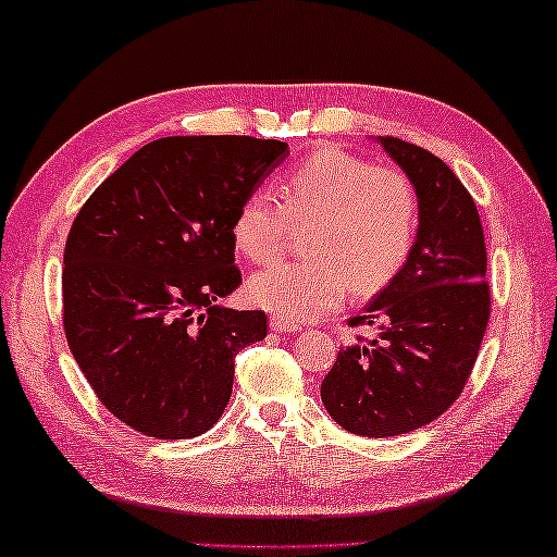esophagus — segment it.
Instances as JSON below:
<instances>
[{"instance_id": "34e87169", "label": "esophagus", "mask_w": 557, "mask_h": 557, "mask_svg": "<svg viewBox=\"0 0 557 557\" xmlns=\"http://www.w3.org/2000/svg\"><path fill=\"white\" fill-rule=\"evenodd\" d=\"M269 327L273 330V333H296V330H298L296 325H290V323H286V320H281L276 315L269 320Z\"/></svg>"}]
</instances>
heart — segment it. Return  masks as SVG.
Returning a JSON list of instances; mask_svg holds the SVG:
<instances>
[{
    "instance_id": "obj_1",
    "label": "heart",
    "mask_w": 557,
    "mask_h": 557,
    "mask_svg": "<svg viewBox=\"0 0 557 557\" xmlns=\"http://www.w3.org/2000/svg\"><path fill=\"white\" fill-rule=\"evenodd\" d=\"M416 214L404 171L339 149L318 151L281 181V202L269 190H251L239 202L232 239L253 263L276 259L294 224H310V259L257 271L247 296L286 323H308L343 306L352 286L374 294L411 253Z\"/></svg>"
}]
</instances>
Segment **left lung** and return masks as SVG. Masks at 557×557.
Masks as SVG:
<instances>
[{
  "label": "left lung",
  "instance_id": "8db88e82",
  "mask_svg": "<svg viewBox=\"0 0 557 557\" xmlns=\"http://www.w3.org/2000/svg\"><path fill=\"white\" fill-rule=\"evenodd\" d=\"M376 144L411 181L418 230L401 271L349 325L379 337L337 352L320 398L345 431L392 437L435 421L467 384L490 323L480 212L460 178L431 151L394 136Z\"/></svg>",
  "mask_w": 557,
  "mask_h": 557
}]
</instances>
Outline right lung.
Instances as JSON below:
<instances>
[{"label":"right lung","instance_id":"1","mask_svg":"<svg viewBox=\"0 0 557 557\" xmlns=\"http://www.w3.org/2000/svg\"><path fill=\"white\" fill-rule=\"evenodd\" d=\"M253 136H165L129 156L77 212L63 253V325L107 411L159 441L220 421L234 355L261 310L218 306L242 284L232 220L286 161Z\"/></svg>","mask_w":557,"mask_h":557}]
</instances>
